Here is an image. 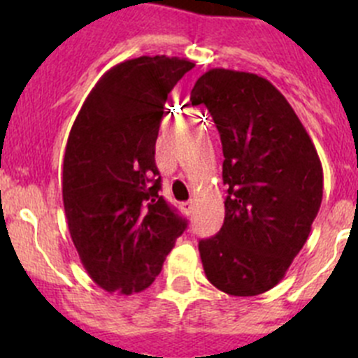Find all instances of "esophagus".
I'll list each match as a JSON object with an SVG mask.
<instances>
[{"label": "esophagus", "mask_w": 358, "mask_h": 358, "mask_svg": "<svg viewBox=\"0 0 358 358\" xmlns=\"http://www.w3.org/2000/svg\"><path fill=\"white\" fill-rule=\"evenodd\" d=\"M182 209L185 215H192L194 213V202L192 201H187V202H182Z\"/></svg>", "instance_id": "esophagus-1"}]
</instances>
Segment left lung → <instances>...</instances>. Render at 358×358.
<instances>
[{
    "instance_id": "obj_1",
    "label": "left lung",
    "mask_w": 358,
    "mask_h": 358,
    "mask_svg": "<svg viewBox=\"0 0 358 358\" xmlns=\"http://www.w3.org/2000/svg\"><path fill=\"white\" fill-rule=\"evenodd\" d=\"M223 147L225 220L202 239L206 277L230 296H256L286 275L322 202L319 154L286 96L252 72L209 69L190 93Z\"/></svg>"
}]
</instances>
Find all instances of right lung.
I'll return each mask as SVG.
<instances>
[{
	"instance_id": "1",
	"label": "right lung",
	"mask_w": 358,
	"mask_h": 358,
	"mask_svg": "<svg viewBox=\"0 0 358 358\" xmlns=\"http://www.w3.org/2000/svg\"><path fill=\"white\" fill-rule=\"evenodd\" d=\"M196 64L138 57L90 92L69 133L62 199L72 243L93 282L117 294L150 286L187 222L159 196L156 140L173 86Z\"/></svg>"
}]
</instances>
